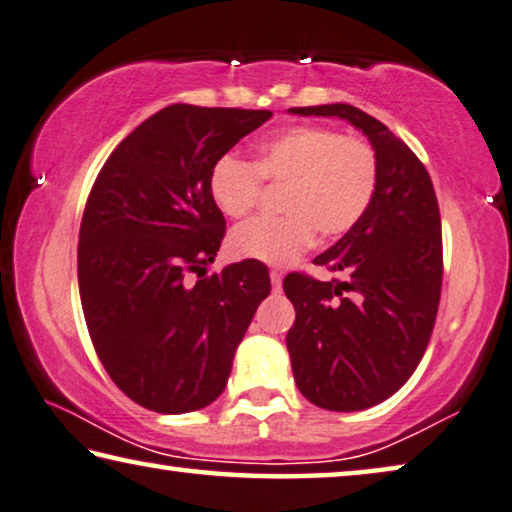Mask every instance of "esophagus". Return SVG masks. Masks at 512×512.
<instances>
[{
  "label": "esophagus",
  "mask_w": 512,
  "mask_h": 512,
  "mask_svg": "<svg viewBox=\"0 0 512 512\" xmlns=\"http://www.w3.org/2000/svg\"><path fill=\"white\" fill-rule=\"evenodd\" d=\"M271 285H273V291H280V287H282V273L271 271Z\"/></svg>",
  "instance_id": "obj_1"
}]
</instances>
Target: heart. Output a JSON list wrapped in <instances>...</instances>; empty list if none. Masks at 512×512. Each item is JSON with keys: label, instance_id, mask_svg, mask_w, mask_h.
Masks as SVG:
<instances>
[{"label": "heart", "instance_id": "1", "mask_svg": "<svg viewBox=\"0 0 512 512\" xmlns=\"http://www.w3.org/2000/svg\"><path fill=\"white\" fill-rule=\"evenodd\" d=\"M262 182L282 186V216L253 218L227 239L237 259L271 266L294 262L314 241L344 237L369 212L378 189V154L358 136L330 127H289L259 143L255 164L223 154L209 170V196L221 214L243 218L262 196Z\"/></svg>", "mask_w": 512, "mask_h": 512}]
</instances>
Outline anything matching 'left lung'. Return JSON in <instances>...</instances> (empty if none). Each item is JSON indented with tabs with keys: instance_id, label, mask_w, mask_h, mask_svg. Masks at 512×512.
<instances>
[{
	"instance_id": "left-lung-1",
	"label": "left lung",
	"mask_w": 512,
	"mask_h": 512,
	"mask_svg": "<svg viewBox=\"0 0 512 512\" xmlns=\"http://www.w3.org/2000/svg\"><path fill=\"white\" fill-rule=\"evenodd\" d=\"M362 129L378 154L369 212L314 264L330 282L289 273L296 321L287 332L300 394L323 410L355 412L405 385L435 326L442 291V221L431 175L408 145L351 104L296 107Z\"/></svg>"
}]
</instances>
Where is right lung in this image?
Listing matches in <instances>:
<instances>
[{
  "label": "right lung",
  "instance_id": "right-lung-1",
  "mask_svg": "<svg viewBox=\"0 0 512 512\" xmlns=\"http://www.w3.org/2000/svg\"><path fill=\"white\" fill-rule=\"evenodd\" d=\"M271 116L170 104L120 141L93 184L77 248L81 307L97 358L143 408L182 415L216 401L271 294L269 269L250 259L202 278L225 234L209 170Z\"/></svg>",
  "mask_w": 512,
  "mask_h": 512
}]
</instances>
